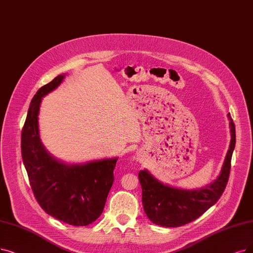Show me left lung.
Listing matches in <instances>:
<instances>
[{
  "mask_svg": "<svg viewBox=\"0 0 253 253\" xmlns=\"http://www.w3.org/2000/svg\"><path fill=\"white\" fill-rule=\"evenodd\" d=\"M230 128V143L219 175L203 188L180 189L161 183L147 169L139 171L142 187V204L148 219L157 225L177 227L190 223L214 206L226 187L231 156L236 145V127L227 114Z\"/></svg>",
  "mask_w": 253,
  "mask_h": 253,
  "instance_id": "8db88e82",
  "label": "left lung"
}]
</instances>
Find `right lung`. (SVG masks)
I'll list each match as a JSON object with an SVG mask.
<instances>
[{"mask_svg":"<svg viewBox=\"0 0 253 253\" xmlns=\"http://www.w3.org/2000/svg\"><path fill=\"white\" fill-rule=\"evenodd\" d=\"M64 78L60 75L42 86L30 103L22 132V157L34 196L45 213L70 225L85 226L103 213L118 158L67 164L45 149L39 134L40 105Z\"/></svg>","mask_w":253,"mask_h":253,"instance_id":"right-lung-1","label":"right lung"}]
</instances>
